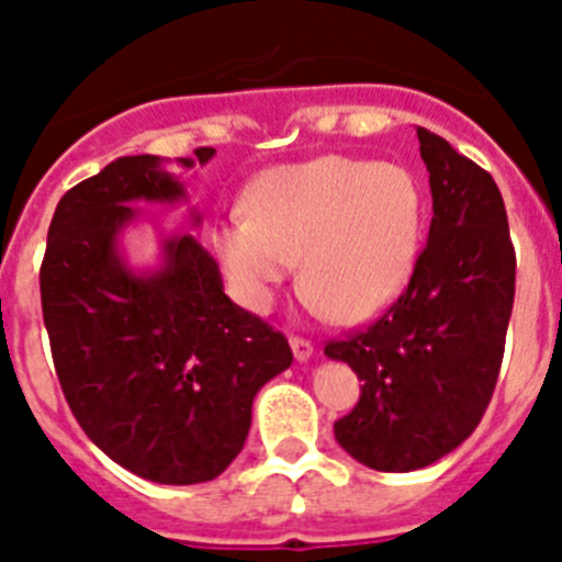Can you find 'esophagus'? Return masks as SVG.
I'll return each mask as SVG.
<instances>
[{
  "mask_svg": "<svg viewBox=\"0 0 562 562\" xmlns=\"http://www.w3.org/2000/svg\"><path fill=\"white\" fill-rule=\"evenodd\" d=\"M290 346H292V355H295L297 362H306L312 355H315V346H312V340H304V337H290Z\"/></svg>",
  "mask_w": 562,
  "mask_h": 562,
  "instance_id": "esophagus-1",
  "label": "esophagus"
}]
</instances>
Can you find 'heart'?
Here are the masks:
<instances>
[{"label":"heart","mask_w":562,"mask_h":562,"mask_svg":"<svg viewBox=\"0 0 562 562\" xmlns=\"http://www.w3.org/2000/svg\"><path fill=\"white\" fill-rule=\"evenodd\" d=\"M422 245V193L396 162L326 154L267 168L238 213L213 233L233 295L267 312L301 258V286L342 324L394 304Z\"/></svg>","instance_id":"b5f03b06"}]
</instances>
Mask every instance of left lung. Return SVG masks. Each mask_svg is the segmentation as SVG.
<instances>
[{"label":"left lung","instance_id":"left-lung-1","mask_svg":"<svg viewBox=\"0 0 562 562\" xmlns=\"http://www.w3.org/2000/svg\"><path fill=\"white\" fill-rule=\"evenodd\" d=\"M416 134L434 196L428 245L376 324L326 346L362 380L355 411L335 422L337 445L380 473L422 470L473 434L498 382L515 301L498 186L445 137Z\"/></svg>","mask_w":562,"mask_h":562}]
</instances>
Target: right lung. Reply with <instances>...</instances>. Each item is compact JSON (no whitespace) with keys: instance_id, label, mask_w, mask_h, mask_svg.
<instances>
[{"instance_id":"right-lung-1","label":"right lung","mask_w":562,"mask_h":562,"mask_svg":"<svg viewBox=\"0 0 562 562\" xmlns=\"http://www.w3.org/2000/svg\"><path fill=\"white\" fill-rule=\"evenodd\" d=\"M213 154L196 148L177 162L205 166ZM186 200L166 160L117 157L64 193L38 276L69 411L109 459L157 484L225 473L245 448L256 394L292 362L286 337L225 295L193 233L162 236L157 267H132L123 231L143 216L134 205ZM191 222L200 227L196 207Z\"/></svg>"}]
</instances>
